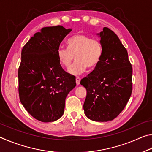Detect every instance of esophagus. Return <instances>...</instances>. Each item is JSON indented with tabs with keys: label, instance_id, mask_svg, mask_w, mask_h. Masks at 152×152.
Here are the masks:
<instances>
[{
	"label": "esophagus",
	"instance_id": "1",
	"mask_svg": "<svg viewBox=\"0 0 152 152\" xmlns=\"http://www.w3.org/2000/svg\"><path fill=\"white\" fill-rule=\"evenodd\" d=\"M76 82L77 85H79L80 82V78L79 77H76Z\"/></svg>",
	"mask_w": 152,
	"mask_h": 152
}]
</instances>
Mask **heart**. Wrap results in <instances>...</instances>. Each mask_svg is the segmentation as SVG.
<instances>
[{"mask_svg": "<svg viewBox=\"0 0 152 152\" xmlns=\"http://www.w3.org/2000/svg\"><path fill=\"white\" fill-rule=\"evenodd\" d=\"M67 48L60 47L58 50L59 63L63 67H68L74 60L76 61L68 68V72L77 76L89 68H94L101 60L103 48L100 41L92 39L84 34L74 35L67 41Z\"/></svg>", "mask_w": 152, "mask_h": 152, "instance_id": "heart-1", "label": "heart"}]
</instances>
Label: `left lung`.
Listing matches in <instances>:
<instances>
[{
	"mask_svg": "<svg viewBox=\"0 0 152 152\" xmlns=\"http://www.w3.org/2000/svg\"><path fill=\"white\" fill-rule=\"evenodd\" d=\"M103 48L101 60L83 78L86 89L84 114L91 120L111 121L122 111L132 92V67L117 35L107 27L96 34Z\"/></svg>",
	"mask_w": 152,
	"mask_h": 152,
	"instance_id": "8db88e82",
	"label": "left lung"
}]
</instances>
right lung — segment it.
Here are the masks:
<instances>
[{"mask_svg":"<svg viewBox=\"0 0 152 152\" xmlns=\"http://www.w3.org/2000/svg\"><path fill=\"white\" fill-rule=\"evenodd\" d=\"M72 29L45 27L31 37L21 51L18 71L20 101L35 119L53 122L62 116L67 95L76 80L59 63L57 51Z\"/></svg>","mask_w":152,"mask_h":152,"instance_id":"add662e5","label":"right lung"}]
</instances>
